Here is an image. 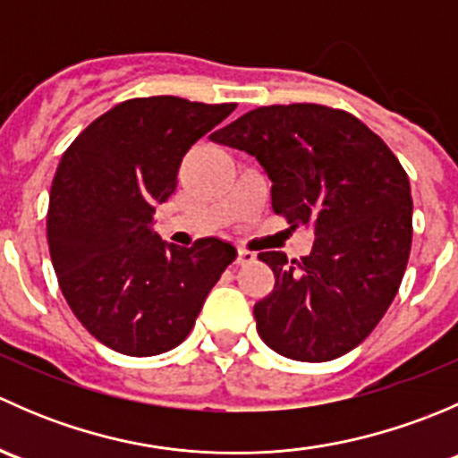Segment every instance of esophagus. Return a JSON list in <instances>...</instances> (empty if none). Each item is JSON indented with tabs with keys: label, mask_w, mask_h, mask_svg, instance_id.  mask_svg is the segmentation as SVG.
Here are the masks:
<instances>
[{
	"label": "esophagus",
	"mask_w": 458,
	"mask_h": 458,
	"mask_svg": "<svg viewBox=\"0 0 458 458\" xmlns=\"http://www.w3.org/2000/svg\"><path fill=\"white\" fill-rule=\"evenodd\" d=\"M250 261H255V252L239 248V250H237V263H239V266H243V263H250Z\"/></svg>",
	"instance_id": "esophagus-1"
}]
</instances>
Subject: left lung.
Listing matches in <instances>:
<instances>
[{"instance_id":"obj_1","label":"left lung","mask_w":458,"mask_h":458,"mask_svg":"<svg viewBox=\"0 0 458 458\" xmlns=\"http://www.w3.org/2000/svg\"><path fill=\"white\" fill-rule=\"evenodd\" d=\"M212 141L255 157L272 182V210L315 234L301 261L259 255L275 272V290L255 303L259 336L294 361L357 348L396 297L412 246L399 159L357 117L317 104L250 110Z\"/></svg>"}]
</instances>
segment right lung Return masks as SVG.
Returning a JSON list of instances; mask_svg holds the SVG:
<instances>
[{"mask_svg": "<svg viewBox=\"0 0 458 458\" xmlns=\"http://www.w3.org/2000/svg\"><path fill=\"white\" fill-rule=\"evenodd\" d=\"M234 108L170 95L128 99L97 117L59 161L48 203L50 259L71 310L114 352L155 357L177 348L237 259L221 239L179 248L152 230V212L174 192L183 155Z\"/></svg>", "mask_w": 458, "mask_h": 458, "instance_id": "add662e5", "label": "right lung"}]
</instances>
